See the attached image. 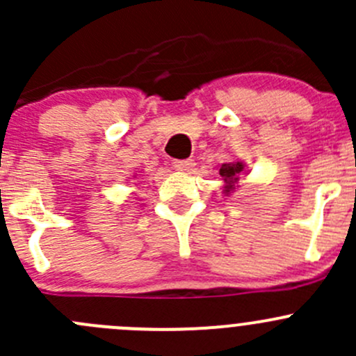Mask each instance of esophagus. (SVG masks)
<instances>
[{
  "label": "esophagus",
  "mask_w": 356,
  "mask_h": 356,
  "mask_svg": "<svg viewBox=\"0 0 356 356\" xmlns=\"http://www.w3.org/2000/svg\"><path fill=\"white\" fill-rule=\"evenodd\" d=\"M193 167H195V160H175L174 161V168H177V170H181V172L193 170Z\"/></svg>",
  "instance_id": "1"
}]
</instances>
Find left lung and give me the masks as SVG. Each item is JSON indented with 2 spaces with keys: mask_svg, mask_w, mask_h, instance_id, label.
<instances>
[{
  "mask_svg": "<svg viewBox=\"0 0 356 356\" xmlns=\"http://www.w3.org/2000/svg\"><path fill=\"white\" fill-rule=\"evenodd\" d=\"M243 168H245V165H243L241 161L222 165L220 175L224 177V181L227 182V186H225V193H229L234 189V184L239 181V174L243 172Z\"/></svg>",
  "mask_w": 356,
  "mask_h": 356,
  "instance_id": "8db88e82",
  "label": "left lung"
}]
</instances>
